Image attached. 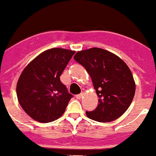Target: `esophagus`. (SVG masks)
<instances>
[{
  "mask_svg": "<svg viewBox=\"0 0 156 156\" xmlns=\"http://www.w3.org/2000/svg\"><path fill=\"white\" fill-rule=\"evenodd\" d=\"M83 95H84V93H83V92H81L80 94H79V95H76V98L78 99V100H80V99L83 97Z\"/></svg>",
  "mask_w": 156,
  "mask_h": 156,
  "instance_id": "esophagus-1",
  "label": "esophagus"
}]
</instances>
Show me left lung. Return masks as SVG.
<instances>
[{"label":"left lung","instance_id":"1","mask_svg":"<svg viewBox=\"0 0 156 156\" xmlns=\"http://www.w3.org/2000/svg\"><path fill=\"white\" fill-rule=\"evenodd\" d=\"M74 60L85 67L98 95V106L86 111L87 117L99 122H111L127 111L136 92V82L126 62L101 48L77 51Z\"/></svg>","mask_w":156,"mask_h":156}]
</instances>
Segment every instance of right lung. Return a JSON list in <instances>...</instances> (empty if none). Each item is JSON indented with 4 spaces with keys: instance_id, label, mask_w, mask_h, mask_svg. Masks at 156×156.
<instances>
[{
    "instance_id": "right-lung-1",
    "label": "right lung",
    "mask_w": 156,
    "mask_h": 156,
    "mask_svg": "<svg viewBox=\"0 0 156 156\" xmlns=\"http://www.w3.org/2000/svg\"><path fill=\"white\" fill-rule=\"evenodd\" d=\"M74 54L67 49H49L34 58L21 72L16 84L18 101L33 120L48 123L64 114L72 95L60 76Z\"/></svg>"
}]
</instances>
